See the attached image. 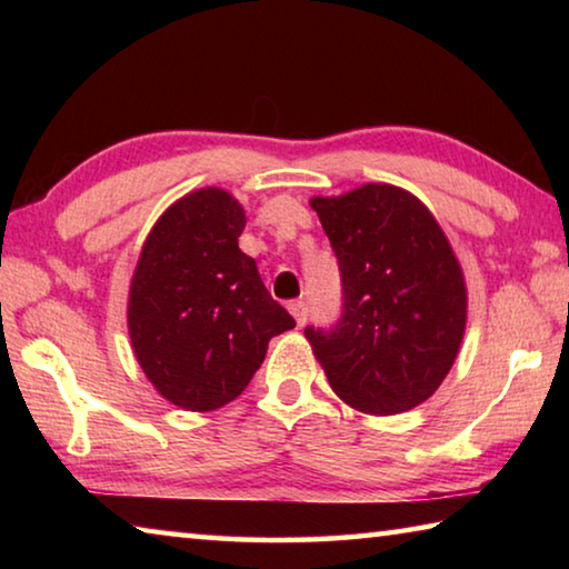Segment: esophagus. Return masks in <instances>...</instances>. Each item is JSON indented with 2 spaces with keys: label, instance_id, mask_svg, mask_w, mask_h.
Masks as SVG:
<instances>
[{
  "label": "esophagus",
  "instance_id": "34e87169",
  "mask_svg": "<svg viewBox=\"0 0 569 569\" xmlns=\"http://www.w3.org/2000/svg\"><path fill=\"white\" fill-rule=\"evenodd\" d=\"M288 311H291V316H293L298 326L306 323V313L308 311H306V303L303 301H291V303H288Z\"/></svg>",
  "mask_w": 569,
  "mask_h": 569
}]
</instances>
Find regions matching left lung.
Listing matches in <instances>:
<instances>
[{"label":"left lung","instance_id":"obj_1","mask_svg":"<svg viewBox=\"0 0 569 569\" xmlns=\"http://www.w3.org/2000/svg\"><path fill=\"white\" fill-rule=\"evenodd\" d=\"M343 281L331 331L306 329L343 403L371 417L419 407L435 393L467 329V281L431 210L399 186L366 182L313 196Z\"/></svg>","mask_w":569,"mask_h":569}]
</instances>
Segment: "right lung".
<instances>
[{"label":"right lung","instance_id":"right-lung-1","mask_svg":"<svg viewBox=\"0 0 569 569\" xmlns=\"http://www.w3.org/2000/svg\"><path fill=\"white\" fill-rule=\"evenodd\" d=\"M246 210L223 188L178 198L142 243L128 293V333L162 399L213 411L243 393L268 341L296 321L238 248Z\"/></svg>","mask_w":569,"mask_h":569}]
</instances>
